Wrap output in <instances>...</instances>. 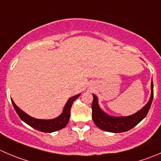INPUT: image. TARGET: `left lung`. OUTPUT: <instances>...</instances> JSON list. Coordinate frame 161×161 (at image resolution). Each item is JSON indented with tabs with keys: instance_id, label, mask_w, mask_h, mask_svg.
<instances>
[{
	"instance_id": "8db88e82",
	"label": "left lung",
	"mask_w": 161,
	"mask_h": 161,
	"mask_svg": "<svg viewBox=\"0 0 161 161\" xmlns=\"http://www.w3.org/2000/svg\"><path fill=\"white\" fill-rule=\"evenodd\" d=\"M92 96L93 100L92 103V118L96 125L99 129L109 132H124L134 128L147 116L153 98V79L151 81V95L148 103L142 109L129 116L115 117L109 115L100 108L97 96L95 94H92Z\"/></svg>"
}]
</instances>
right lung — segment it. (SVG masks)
I'll return each mask as SVG.
<instances>
[{"label":"right lung","instance_id":"right-lung-1","mask_svg":"<svg viewBox=\"0 0 161 161\" xmlns=\"http://www.w3.org/2000/svg\"><path fill=\"white\" fill-rule=\"evenodd\" d=\"M81 93L77 94V95L71 97L68 100L67 103L64 105L63 108V111L61 114L57 118H53V119H37V118H32L30 115L27 114L25 112L21 110L17 105L14 103L13 100L11 99V103H12L13 107L15 110L16 113L19 116L22 121L26 123L27 125L31 126L33 129H37V130L43 131V132H53L58 130H61L63 128L67 125L68 122L70 118V111L72 103Z\"/></svg>","mask_w":161,"mask_h":161}]
</instances>
